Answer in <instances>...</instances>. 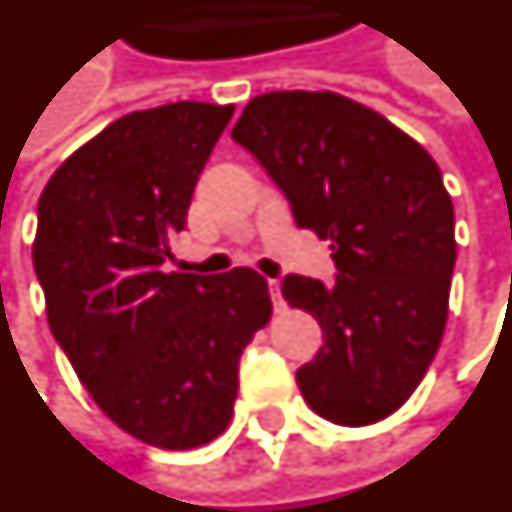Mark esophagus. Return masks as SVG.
I'll return each mask as SVG.
<instances>
[{"label":"esophagus","mask_w":512,"mask_h":512,"mask_svg":"<svg viewBox=\"0 0 512 512\" xmlns=\"http://www.w3.org/2000/svg\"><path fill=\"white\" fill-rule=\"evenodd\" d=\"M268 291H271V302H274V310H277V313H282V310H285V302H282L280 282L268 280Z\"/></svg>","instance_id":"34e87169"}]
</instances>
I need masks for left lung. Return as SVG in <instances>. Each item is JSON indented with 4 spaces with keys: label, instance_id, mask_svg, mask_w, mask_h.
<instances>
[{
    "label": "left lung",
    "instance_id": "left-lung-1",
    "mask_svg": "<svg viewBox=\"0 0 512 512\" xmlns=\"http://www.w3.org/2000/svg\"><path fill=\"white\" fill-rule=\"evenodd\" d=\"M232 138L263 163L296 224L330 241L332 285L291 274L288 305L324 330L296 371L318 416L382 421L410 399L438 352L455 271V207L432 155L377 110L332 91H271Z\"/></svg>",
    "mask_w": 512,
    "mask_h": 512
}]
</instances>
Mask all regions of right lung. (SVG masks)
I'll return each instance as SVG.
<instances>
[{"label": "right lung", "mask_w": 512, "mask_h": 512, "mask_svg": "<svg viewBox=\"0 0 512 512\" xmlns=\"http://www.w3.org/2000/svg\"><path fill=\"white\" fill-rule=\"evenodd\" d=\"M235 105L121 116L46 182L32 263L55 341L99 410L157 449L227 430L238 360L271 318L266 277L163 271L196 180Z\"/></svg>", "instance_id": "1"}]
</instances>
